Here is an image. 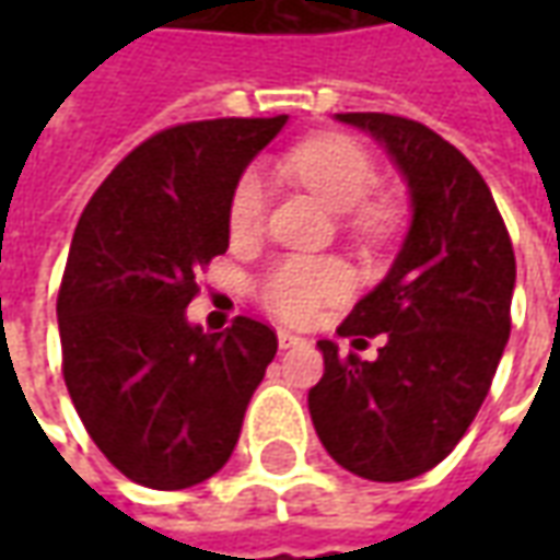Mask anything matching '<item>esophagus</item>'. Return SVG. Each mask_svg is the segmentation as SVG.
I'll use <instances>...</instances> for the list:
<instances>
[{"label": "esophagus", "mask_w": 560, "mask_h": 560, "mask_svg": "<svg viewBox=\"0 0 560 560\" xmlns=\"http://www.w3.org/2000/svg\"><path fill=\"white\" fill-rule=\"evenodd\" d=\"M305 339L303 336H293V332H288V329H281L279 332V348L281 351H291V348H303Z\"/></svg>", "instance_id": "obj_1"}]
</instances>
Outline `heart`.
Instances as JSON below:
<instances>
[{"mask_svg":"<svg viewBox=\"0 0 560 560\" xmlns=\"http://www.w3.org/2000/svg\"><path fill=\"white\" fill-rule=\"evenodd\" d=\"M284 171L296 183L312 188L320 200L339 212H350L360 233H377L389 219V209L369 200L377 185L372 155L345 135H320L288 152ZM269 203V183L260 171H245L233 185L228 203V224L236 240H252L264 228ZM351 293V272L332 257L291 255L279 260L257 281V296L269 312L288 324H303L327 303Z\"/></svg>","mask_w":560,"mask_h":560,"instance_id":"obj_1","label":"heart"}]
</instances>
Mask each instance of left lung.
Segmentation results:
<instances>
[{
  "mask_svg": "<svg viewBox=\"0 0 560 560\" xmlns=\"http://www.w3.org/2000/svg\"><path fill=\"white\" fill-rule=\"evenodd\" d=\"M372 135L411 191V228L393 267L353 305L339 336L375 339L377 360L317 341L308 389L320 444L375 482L413 480L468 432L510 339L516 257L489 185L453 143L389 114H336ZM363 339H353L360 345Z\"/></svg>",
  "mask_w": 560,
  "mask_h": 560,
  "instance_id": "left-lung-1",
  "label": "left lung"
}]
</instances>
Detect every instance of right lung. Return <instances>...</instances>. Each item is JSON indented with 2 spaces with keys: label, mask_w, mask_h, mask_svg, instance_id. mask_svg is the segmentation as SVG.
I'll list each match as a JSON object with an SVG mask.
<instances>
[{
  "label": "right lung",
  "mask_w": 560,
  "mask_h": 560,
  "mask_svg": "<svg viewBox=\"0 0 560 560\" xmlns=\"http://www.w3.org/2000/svg\"><path fill=\"white\" fill-rule=\"evenodd\" d=\"M288 116L164 128L116 164L83 209L56 300L62 375L90 438L128 480L188 489L224 468L276 357L236 317L188 324L197 272L228 252V203Z\"/></svg>",
  "instance_id": "1"
}]
</instances>
